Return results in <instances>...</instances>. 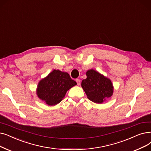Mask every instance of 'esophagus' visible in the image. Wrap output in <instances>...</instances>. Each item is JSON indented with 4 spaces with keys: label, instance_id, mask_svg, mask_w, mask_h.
I'll list each match as a JSON object with an SVG mask.
<instances>
[{
    "label": "esophagus",
    "instance_id": "34e87169",
    "mask_svg": "<svg viewBox=\"0 0 151 151\" xmlns=\"http://www.w3.org/2000/svg\"><path fill=\"white\" fill-rule=\"evenodd\" d=\"M76 81L77 85H78V86H79V85L80 84V80L79 79H76Z\"/></svg>",
    "mask_w": 151,
    "mask_h": 151
}]
</instances>
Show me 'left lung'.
I'll list each match as a JSON object with an SVG mask.
<instances>
[{"mask_svg": "<svg viewBox=\"0 0 151 151\" xmlns=\"http://www.w3.org/2000/svg\"><path fill=\"white\" fill-rule=\"evenodd\" d=\"M86 76V79L81 82V86L90 101L101 104L112 96L114 87L109 78L93 69L88 70Z\"/></svg>", "mask_w": 151, "mask_h": 151, "instance_id": "8db88e82", "label": "left lung"}]
</instances>
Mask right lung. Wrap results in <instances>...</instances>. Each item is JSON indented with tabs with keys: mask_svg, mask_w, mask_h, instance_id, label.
<instances>
[{
	"mask_svg": "<svg viewBox=\"0 0 151 151\" xmlns=\"http://www.w3.org/2000/svg\"><path fill=\"white\" fill-rule=\"evenodd\" d=\"M76 83L67 72L54 70L37 85V95L49 106H55L61 102L68 90Z\"/></svg>",
	"mask_w": 151,
	"mask_h": 151,
	"instance_id": "obj_1",
	"label": "right lung"
}]
</instances>
